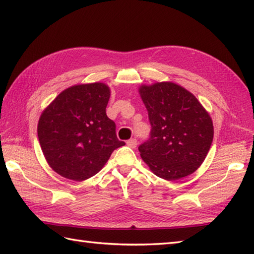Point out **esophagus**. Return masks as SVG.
Listing matches in <instances>:
<instances>
[{
    "instance_id": "1",
    "label": "esophagus",
    "mask_w": 254,
    "mask_h": 254,
    "mask_svg": "<svg viewBox=\"0 0 254 254\" xmlns=\"http://www.w3.org/2000/svg\"><path fill=\"white\" fill-rule=\"evenodd\" d=\"M127 146L131 147V148H135L137 146V139L136 138H131L128 139V141L127 142Z\"/></svg>"
}]
</instances>
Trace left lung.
<instances>
[{
	"instance_id": "8db88e82",
	"label": "left lung",
	"mask_w": 254,
	"mask_h": 254,
	"mask_svg": "<svg viewBox=\"0 0 254 254\" xmlns=\"http://www.w3.org/2000/svg\"><path fill=\"white\" fill-rule=\"evenodd\" d=\"M139 94L152 130L138 146L141 157L154 174L178 180L202 165L213 142L209 115L190 91L174 83L142 86Z\"/></svg>"
}]
</instances>
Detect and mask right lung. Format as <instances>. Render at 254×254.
Listing matches in <instances>:
<instances>
[{"instance_id": "add662e5", "label": "right lung", "mask_w": 254, "mask_h": 254, "mask_svg": "<svg viewBox=\"0 0 254 254\" xmlns=\"http://www.w3.org/2000/svg\"><path fill=\"white\" fill-rule=\"evenodd\" d=\"M107 85H76L59 95L42 112L38 138L51 168L64 178L83 181L95 176L126 143L107 117Z\"/></svg>"}]
</instances>
